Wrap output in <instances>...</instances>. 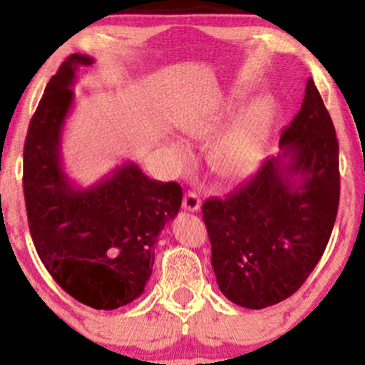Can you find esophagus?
<instances>
[{"label": "esophagus", "mask_w": 365, "mask_h": 365, "mask_svg": "<svg viewBox=\"0 0 365 365\" xmlns=\"http://www.w3.org/2000/svg\"><path fill=\"white\" fill-rule=\"evenodd\" d=\"M182 207L185 209V211H190V212L199 211V209H200V199H199V195H197L195 192L188 190L187 194H185V197H183Z\"/></svg>", "instance_id": "esophagus-1"}]
</instances>
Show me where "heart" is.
Listing matches in <instances>:
<instances>
[{
  "label": "heart",
  "instance_id": "heart-1",
  "mask_svg": "<svg viewBox=\"0 0 365 365\" xmlns=\"http://www.w3.org/2000/svg\"><path fill=\"white\" fill-rule=\"evenodd\" d=\"M221 115L197 116L183 125V132L192 140H207L221 128ZM264 125H266V104L255 103L242 113L228 128L217 137L211 148V165L221 178L240 180L255 168L262 153ZM180 159L187 153L182 145H171Z\"/></svg>",
  "mask_w": 365,
  "mask_h": 365
}]
</instances>
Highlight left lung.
I'll return each instance as SVG.
<instances>
[{
	"label": "left lung",
	"mask_w": 365,
	"mask_h": 365,
	"mask_svg": "<svg viewBox=\"0 0 365 365\" xmlns=\"http://www.w3.org/2000/svg\"><path fill=\"white\" fill-rule=\"evenodd\" d=\"M267 158L225 199H207L204 223L220 290L233 304L264 309L293 295L328 245L338 202V139L316 83Z\"/></svg>",
	"instance_id": "8db88e82"
}]
</instances>
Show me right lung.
<instances>
[{
	"instance_id": "obj_1",
	"label": "right lung",
	"mask_w": 365,
	"mask_h": 365,
	"mask_svg": "<svg viewBox=\"0 0 365 365\" xmlns=\"http://www.w3.org/2000/svg\"><path fill=\"white\" fill-rule=\"evenodd\" d=\"M92 63L70 54L46 86L24 145V195L31 237L54 282L78 302L113 311L144 292L159 233L182 206V187L150 180L132 161L89 188L68 178L61 132L78 68Z\"/></svg>"
}]
</instances>
